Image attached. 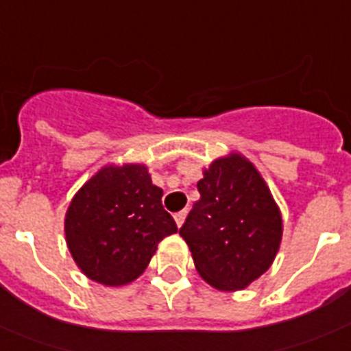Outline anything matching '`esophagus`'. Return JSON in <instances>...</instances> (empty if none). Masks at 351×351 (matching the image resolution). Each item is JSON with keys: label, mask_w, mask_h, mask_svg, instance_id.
Listing matches in <instances>:
<instances>
[{"label": "esophagus", "mask_w": 351, "mask_h": 351, "mask_svg": "<svg viewBox=\"0 0 351 351\" xmlns=\"http://www.w3.org/2000/svg\"><path fill=\"white\" fill-rule=\"evenodd\" d=\"M186 213H188L186 210H181V211H178L176 215H173V219H176V224H178L179 228H181L182 222H184V219H186Z\"/></svg>", "instance_id": "esophagus-1"}]
</instances>
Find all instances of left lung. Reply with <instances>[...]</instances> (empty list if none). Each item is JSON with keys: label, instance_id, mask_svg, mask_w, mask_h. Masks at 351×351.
I'll list each match as a JSON object with an SVG mask.
<instances>
[{"label": "left lung", "instance_id": "8db88e82", "mask_svg": "<svg viewBox=\"0 0 351 351\" xmlns=\"http://www.w3.org/2000/svg\"><path fill=\"white\" fill-rule=\"evenodd\" d=\"M197 190L201 199L179 234L210 285L240 291L271 267L282 240V213L258 170L239 154L213 161Z\"/></svg>", "mask_w": 351, "mask_h": 351}]
</instances>
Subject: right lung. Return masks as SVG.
Listing matches in <instances>:
<instances>
[{
	"label": "right lung",
	"instance_id": "add662e5",
	"mask_svg": "<svg viewBox=\"0 0 351 351\" xmlns=\"http://www.w3.org/2000/svg\"><path fill=\"white\" fill-rule=\"evenodd\" d=\"M161 197L143 165L106 167L78 190L64 230L86 276L118 287L143 273L159 242L178 231Z\"/></svg>",
	"mask_w": 351,
	"mask_h": 351
}]
</instances>
